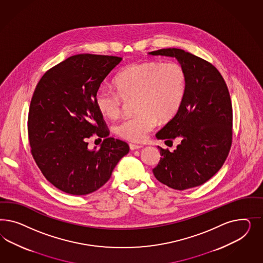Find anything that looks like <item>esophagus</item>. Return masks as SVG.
Instances as JSON below:
<instances>
[{
	"label": "esophagus",
	"mask_w": 263,
	"mask_h": 263,
	"mask_svg": "<svg viewBox=\"0 0 263 263\" xmlns=\"http://www.w3.org/2000/svg\"><path fill=\"white\" fill-rule=\"evenodd\" d=\"M129 147H130L131 151H137V149L142 148L143 145H141V144H135V143H130V144H129Z\"/></svg>",
	"instance_id": "34e87169"
}]
</instances>
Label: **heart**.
Here are the masks:
<instances>
[{"label": "heart", "mask_w": 263, "mask_h": 263, "mask_svg": "<svg viewBox=\"0 0 263 263\" xmlns=\"http://www.w3.org/2000/svg\"><path fill=\"white\" fill-rule=\"evenodd\" d=\"M186 72L176 62L147 61L125 66L115 79L118 91L100 88L96 96L97 110L116 119L124 100L135 99L134 117L119 122L116 134L130 142H143L160 121L172 120L179 110L186 91Z\"/></svg>", "instance_id": "1"}]
</instances>
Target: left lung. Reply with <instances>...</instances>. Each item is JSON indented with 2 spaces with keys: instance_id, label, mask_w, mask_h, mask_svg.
I'll return each instance as SVG.
<instances>
[{
  "instance_id": "8db88e82",
  "label": "left lung",
  "mask_w": 263,
  "mask_h": 263,
  "mask_svg": "<svg viewBox=\"0 0 263 263\" xmlns=\"http://www.w3.org/2000/svg\"><path fill=\"white\" fill-rule=\"evenodd\" d=\"M175 58L186 72V91L175 117L156 134L181 140L174 152L158 146L161 158L153 175L161 183L186 190L206 182L222 167L232 138V106L227 84L214 65L177 48L148 53Z\"/></svg>"
}]
</instances>
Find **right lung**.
I'll list each match as a JSON object with an SVG mask.
<instances>
[{
    "label": "right lung",
    "instance_id": "right-lung-1",
    "mask_svg": "<svg viewBox=\"0 0 263 263\" xmlns=\"http://www.w3.org/2000/svg\"><path fill=\"white\" fill-rule=\"evenodd\" d=\"M120 57L79 54L49 69L32 96L28 133L32 157L50 183L83 196L106 183L129 145L108 138L97 110V90L120 64ZM105 137L99 150H88L87 139Z\"/></svg>",
    "mask_w": 263,
    "mask_h": 263
}]
</instances>
